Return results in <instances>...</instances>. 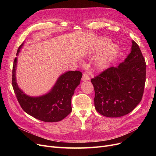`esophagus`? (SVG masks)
Returning a JSON list of instances; mask_svg holds the SVG:
<instances>
[{
	"instance_id": "obj_1",
	"label": "esophagus",
	"mask_w": 156,
	"mask_h": 156,
	"mask_svg": "<svg viewBox=\"0 0 156 156\" xmlns=\"http://www.w3.org/2000/svg\"><path fill=\"white\" fill-rule=\"evenodd\" d=\"M82 80H90V77H89V76L87 75V73H84L83 75V76H82Z\"/></svg>"
}]
</instances>
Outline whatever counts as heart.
Masks as SVG:
<instances>
[{"label":"heart","mask_w":156,"mask_h":156,"mask_svg":"<svg viewBox=\"0 0 156 156\" xmlns=\"http://www.w3.org/2000/svg\"><path fill=\"white\" fill-rule=\"evenodd\" d=\"M110 40L108 38H101L98 41L93 48L94 51H99L105 47L101 52L97 55L95 60V67L100 71L108 68L119 52L118 45L112 43L108 44Z\"/></svg>","instance_id":"obj_1"}]
</instances>
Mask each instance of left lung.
Instances as JSON below:
<instances>
[{
    "instance_id": "1",
    "label": "left lung",
    "mask_w": 156,
    "mask_h": 156,
    "mask_svg": "<svg viewBox=\"0 0 156 156\" xmlns=\"http://www.w3.org/2000/svg\"><path fill=\"white\" fill-rule=\"evenodd\" d=\"M132 50L123 62L111 67L91 79L97 111L109 118L132 112L140 102L146 78V63L138 44L132 40Z\"/></svg>"
}]
</instances>
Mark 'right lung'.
Listing matches in <instances>:
<instances>
[{
    "label": "right lung",
    "instance_id": "add662e5",
    "mask_svg": "<svg viewBox=\"0 0 156 156\" xmlns=\"http://www.w3.org/2000/svg\"><path fill=\"white\" fill-rule=\"evenodd\" d=\"M23 44L19 47L16 55L19 54ZM16 66L17 57L13 63L12 84L18 102L24 112L45 122L61 121L71 112V97L82 77L80 71H69L64 73L57 79L48 93L42 96L30 97L24 94L16 83Z\"/></svg>",
    "mask_w": 156,
    "mask_h": 156
}]
</instances>
